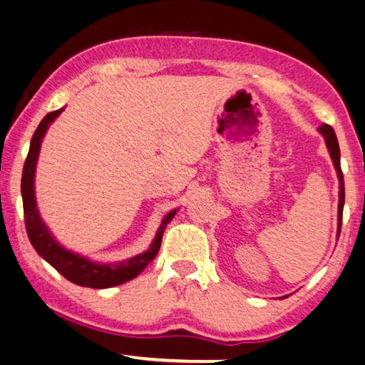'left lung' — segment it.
Returning <instances> with one entry per match:
<instances>
[{
	"label": "left lung",
	"mask_w": 365,
	"mask_h": 365,
	"mask_svg": "<svg viewBox=\"0 0 365 365\" xmlns=\"http://www.w3.org/2000/svg\"><path fill=\"white\" fill-rule=\"evenodd\" d=\"M319 132L324 135L325 143H327L329 153L332 157L334 167L337 170L339 177V233H341V223H342V210H344V198H346V190H344V175L341 168V150H339V142L335 137L334 128L330 125H322L319 128Z\"/></svg>",
	"instance_id": "left-lung-1"
}]
</instances>
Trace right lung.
I'll use <instances>...</instances> for the list:
<instances>
[{"label":"right lung","instance_id":"1","mask_svg":"<svg viewBox=\"0 0 365 365\" xmlns=\"http://www.w3.org/2000/svg\"><path fill=\"white\" fill-rule=\"evenodd\" d=\"M63 111H50L41 123L38 125L36 132L33 133L30 152H28L26 162H24L23 177H21V195H23V212H24V225H26L28 239H30L31 245L35 250L45 259L48 264L55 267L60 274L68 279L73 284L81 285V287H91V289H108L115 287V285L125 284V282L132 280L157 257L160 245H162V237L165 232L167 223L175 217V210L170 212L167 217L163 218L162 225H160L157 237H155L152 247L142 255L133 257L125 262H118V264H95L85 257H80L73 252H68L63 249L55 242L51 233L48 232L45 223L41 222L40 215L36 210L35 202V188H33V180H35V167L36 158L40 153L41 140L45 135L48 125L56 118Z\"/></svg>","mask_w":365,"mask_h":365}]
</instances>
